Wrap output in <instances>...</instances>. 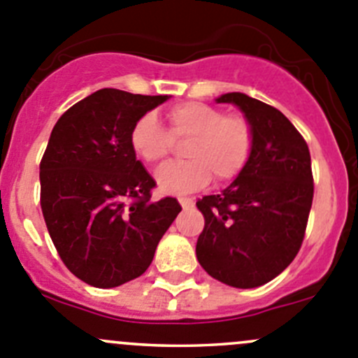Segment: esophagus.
<instances>
[{
	"label": "esophagus",
	"instance_id": "obj_1",
	"mask_svg": "<svg viewBox=\"0 0 358 358\" xmlns=\"http://www.w3.org/2000/svg\"><path fill=\"white\" fill-rule=\"evenodd\" d=\"M178 201H180V204H182L183 209H190V208H194V204H196L194 199H190V197H180Z\"/></svg>",
	"mask_w": 358,
	"mask_h": 358
}]
</instances>
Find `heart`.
I'll list each match as a JSON object with an SVG mask.
<instances>
[{
  "instance_id": "obj_1",
  "label": "heart",
  "mask_w": 358,
  "mask_h": 358,
  "mask_svg": "<svg viewBox=\"0 0 358 358\" xmlns=\"http://www.w3.org/2000/svg\"><path fill=\"white\" fill-rule=\"evenodd\" d=\"M169 133L154 114L135 122L129 135L133 152L147 164H161L173 150V140H189L183 149L190 161L168 164L156 175L164 194H190L215 176L216 182L234 180L244 168L255 147V131L243 115L202 102H185L168 110Z\"/></svg>"
}]
</instances>
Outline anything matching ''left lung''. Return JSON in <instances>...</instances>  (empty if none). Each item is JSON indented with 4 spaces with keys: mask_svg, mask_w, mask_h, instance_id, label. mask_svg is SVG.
Wrapping results in <instances>:
<instances>
[{
    "mask_svg": "<svg viewBox=\"0 0 358 358\" xmlns=\"http://www.w3.org/2000/svg\"><path fill=\"white\" fill-rule=\"evenodd\" d=\"M216 102L239 107L255 147L225 190L197 201L206 223L196 255L213 279L251 289L275 279L301 248L313 199L312 161L303 136L275 107L239 92Z\"/></svg>",
    "mask_w": 358,
    "mask_h": 358,
    "instance_id": "obj_1",
    "label": "left lung"
}]
</instances>
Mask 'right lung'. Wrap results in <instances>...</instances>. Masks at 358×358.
I'll list each match as a JSON object with an SVG mask.
<instances>
[{"label":"right lung","mask_w":358,"mask_h":358,"mask_svg":"<svg viewBox=\"0 0 358 358\" xmlns=\"http://www.w3.org/2000/svg\"><path fill=\"white\" fill-rule=\"evenodd\" d=\"M168 95L103 88L64 112L39 164L41 209L66 266L93 287L142 275L182 206L152 202V176L136 161L129 135Z\"/></svg>","instance_id":"obj_1"}]
</instances>
